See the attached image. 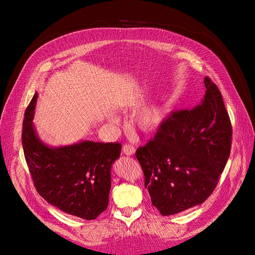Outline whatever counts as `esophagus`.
<instances>
[{
    "label": "esophagus",
    "instance_id": "obj_1",
    "mask_svg": "<svg viewBox=\"0 0 255 255\" xmlns=\"http://www.w3.org/2000/svg\"><path fill=\"white\" fill-rule=\"evenodd\" d=\"M134 151H136V149H134V147H132L131 144H125L123 147V153L125 155H132L134 153Z\"/></svg>",
    "mask_w": 255,
    "mask_h": 255
}]
</instances>
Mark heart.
Instances as JSON below:
<instances>
[{
    "mask_svg": "<svg viewBox=\"0 0 255 255\" xmlns=\"http://www.w3.org/2000/svg\"><path fill=\"white\" fill-rule=\"evenodd\" d=\"M110 121L112 123H115L117 121V117L115 115H111ZM164 121L165 112L163 111V108H161L159 106L143 108V110L140 111L136 116L137 126L141 129L142 131L147 133L155 132L162 125H163Z\"/></svg>",
    "mask_w": 255,
    "mask_h": 255,
    "instance_id": "heart-1",
    "label": "heart"
}]
</instances>
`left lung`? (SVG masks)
<instances>
[{"label": "left lung", "instance_id": "left-lung-1", "mask_svg": "<svg viewBox=\"0 0 255 255\" xmlns=\"http://www.w3.org/2000/svg\"><path fill=\"white\" fill-rule=\"evenodd\" d=\"M204 83L202 104L173 113L136 152L151 202L163 216L204 203L229 159L230 118L217 85L209 78Z\"/></svg>", "mask_w": 255, "mask_h": 255}]
</instances>
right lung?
<instances>
[{
    "mask_svg": "<svg viewBox=\"0 0 255 255\" xmlns=\"http://www.w3.org/2000/svg\"><path fill=\"white\" fill-rule=\"evenodd\" d=\"M38 94L26 108L21 132L25 159L37 192L55 207L85 220L108 205L112 165L122 144L90 140L50 147L37 134L34 119Z\"/></svg>",
    "mask_w": 255,
    "mask_h": 255,
    "instance_id": "1",
    "label": "right lung"
}]
</instances>
